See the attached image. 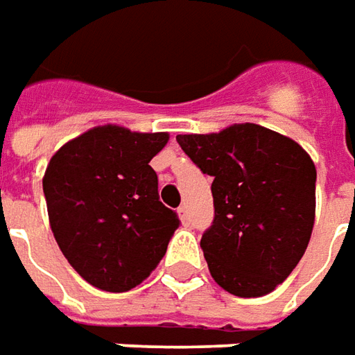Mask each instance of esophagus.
Listing matches in <instances>:
<instances>
[{"mask_svg": "<svg viewBox=\"0 0 355 355\" xmlns=\"http://www.w3.org/2000/svg\"><path fill=\"white\" fill-rule=\"evenodd\" d=\"M178 212H180V218H182L183 224H189V210H187V207L182 205V207L178 209Z\"/></svg>", "mask_w": 355, "mask_h": 355, "instance_id": "obj_1", "label": "esophagus"}]
</instances>
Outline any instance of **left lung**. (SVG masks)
<instances>
[{
  "label": "left lung",
  "instance_id": "8db88e82",
  "mask_svg": "<svg viewBox=\"0 0 355 355\" xmlns=\"http://www.w3.org/2000/svg\"><path fill=\"white\" fill-rule=\"evenodd\" d=\"M175 141L212 175L214 220L201 248L214 282L238 297L272 292L311 238L317 182L311 156L290 137L255 123Z\"/></svg>",
  "mask_w": 355,
  "mask_h": 355
}]
</instances>
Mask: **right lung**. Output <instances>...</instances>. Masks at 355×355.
<instances>
[{"instance_id":"add662e5","label":"right lung","mask_w":355,"mask_h":355,"mask_svg":"<svg viewBox=\"0 0 355 355\" xmlns=\"http://www.w3.org/2000/svg\"><path fill=\"white\" fill-rule=\"evenodd\" d=\"M168 139L98 125L51 156L42 180L51 232L94 288L127 292L166 255L180 218L160 202L150 160Z\"/></svg>"}]
</instances>
